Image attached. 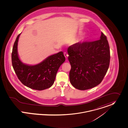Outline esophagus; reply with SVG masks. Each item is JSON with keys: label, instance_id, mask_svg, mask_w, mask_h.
I'll return each mask as SVG.
<instances>
[{"label": "esophagus", "instance_id": "34e87169", "mask_svg": "<svg viewBox=\"0 0 128 128\" xmlns=\"http://www.w3.org/2000/svg\"><path fill=\"white\" fill-rule=\"evenodd\" d=\"M64 56H65V57L66 58H67V57H68V56H69V55L67 53V52H65L64 53Z\"/></svg>", "mask_w": 128, "mask_h": 128}]
</instances>
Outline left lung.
Masks as SVG:
<instances>
[{
    "instance_id": "left-lung-1",
    "label": "left lung",
    "mask_w": 128,
    "mask_h": 128,
    "mask_svg": "<svg viewBox=\"0 0 128 128\" xmlns=\"http://www.w3.org/2000/svg\"><path fill=\"white\" fill-rule=\"evenodd\" d=\"M71 65V84L80 90L93 88L102 82L109 67L110 50L106 37L101 33L100 40L78 43L68 48Z\"/></svg>"
}]
</instances>
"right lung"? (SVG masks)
<instances>
[{"label":"right lung","instance_id":"obj_1","mask_svg":"<svg viewBox=\"0 0 128 128\" xmlns=\"http://www.w3.org/2000/svg\"><path fill=\"white\" fill-rule=\"evenodd\" d=\"M20 34L16 38L12 53V65L18 78L23 84L34 90H43L50 87L60 66L65 61L63 52H60L50 56L36 65L24 64L20 60L18 52Z\"/></svg>","mask_w":128,"mask_h":128}]
</instances>
